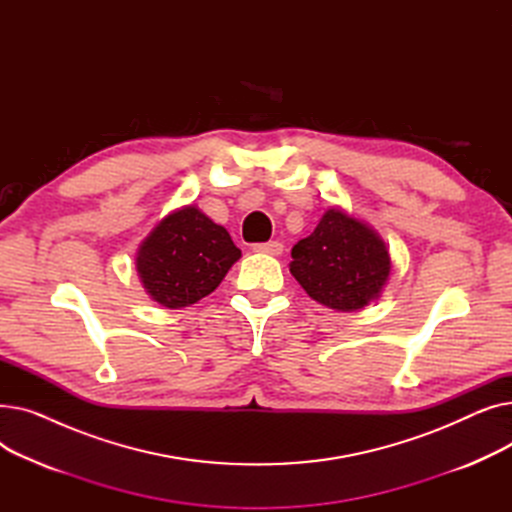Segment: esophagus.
Instances as JSON below:
<instances>
[{
	"instance_id": "esophagus-1",
	"label": "esophagus",
	"mask_w": 512,
	"mask_h": 512,
	"mask_svg": "<svg viewBox=\"0 0 512 512\" xmlns=\"http://www.w3.org/2000/svg\"><path fill=\"white\" fill-rule=\"evenodd\" d=\"M253 251L257 253H265V255H282L284 245L280 240H270V242H257L253 245Z\"/></svg>"
}]
</instances>
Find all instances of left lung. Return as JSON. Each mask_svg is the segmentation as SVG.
I'll use <instances>...</instances> for the list:
<instances>
[{
    "label": "left lung",
    "instance_id": "1",
    "mask_svg": "<svg viewBox=\"0 0 512 512\" xmlns=\"http://www.w3.org/2000/svg\"><path fill=\"white\" fill-rule=\"evenodd\" d=\"M290 255V274L309 297L338 311H357L378 299L390 276L382 238L340 209H328Z\"/></svg>",
    "mask_w": 512,
    "mask_h": 512
}]
</instances>
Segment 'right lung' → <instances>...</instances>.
Returning a JSON list of instances; mask_svg holds the SVG:
<instances>
[{"instance_id":"1","label":"right lung","mask_w":512,"mask_h":512,"mask_svg":"<svg viewBox=\"0 0 512 512\" xmlns=\"http://www.w3.org/2000/svg\"><path fill=\"white\" fill-rule=\"evenodd\" d=\"M238 259L228 230L191 205L170 213L143 240L137 270L153 301L180 309L218 288Z\"/></svg>"}]
</instances>
